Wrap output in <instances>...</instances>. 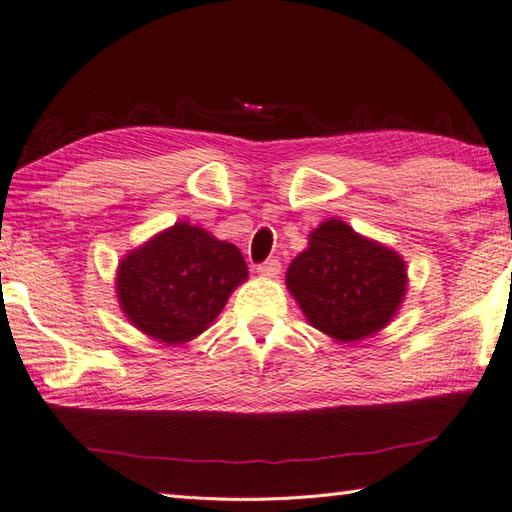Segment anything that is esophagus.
Segmentation results:
<instances>
[{
  "mask_svg": "<svg viewBox=\"0 0 512 512\" xmlns=\"http://www.w3.org/2000/svg\"><path fill=\"white\" fill-rule=\"evenodd\" d=\"M280 271H282L280 259H266L264 264L257 266V273L262 277H277V275H280Z\"/></svg>",
  "mask_w": 512,
  "mask_h": 512,
  "instance_id": "esophagus-1",
  "label": "esophagus"
}]
</instances>
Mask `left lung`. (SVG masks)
Returning a JSON list of instances; mask_svg holds the SVG:
<instances>
[{"label": "left lung", "mask_w": 512, "mask_h": 512, "mask_svg": "<svg viewBox=\"0 0 512 512\" xmlns=\"http://www.w3.org/2000/svg\"><path fill=\"white\" fill-rule=\"evenodd\" d=\"M286 286L311 327L356 342L394 318L407 291V268L392 248L327 219L288 266Z\"/></svg>", "instance_id": "obj_1"}]
</instances>
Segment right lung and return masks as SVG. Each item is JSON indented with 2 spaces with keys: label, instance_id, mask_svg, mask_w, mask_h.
<instances>
[{
  "label": "right lung",
  "instance_id": "1",
  "mask_svg": "<svg viewBox=\"0 0 512 512\" xmlns=\"http://www.w3.org/2000/svg\"><path fill=\"white\" fill-rule=\"evenodd\" d=\"M246 277L237 246L179 221L120 259L116 293L138 331L183 345L215 322Z\"/></svg>",
  "mask_w": 512,
  "mask_h": 512
}]
</instances>
